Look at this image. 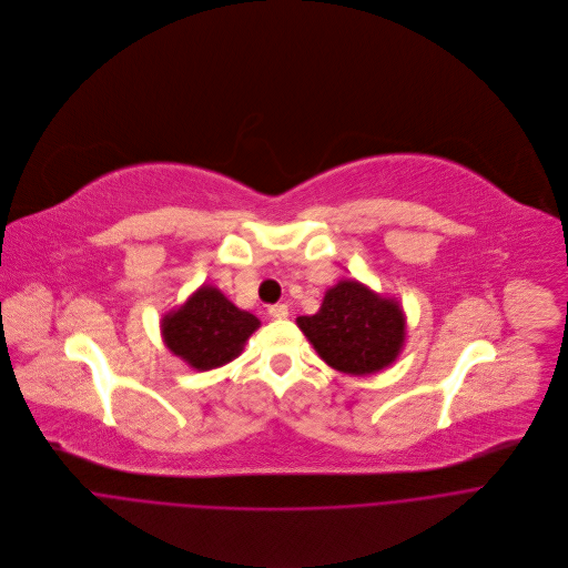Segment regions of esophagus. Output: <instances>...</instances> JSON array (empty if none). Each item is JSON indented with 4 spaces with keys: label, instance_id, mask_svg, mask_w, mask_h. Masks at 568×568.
I'll list each match as a JSON object with an SVG mask.
<instances>
[{
    "label": "esophagus",
    "instance_id": "esophagus-1",
    "mask_svg": "<svg viewBox=\"0 0 568 568\" xmlns=\"http://www.w3.org/2000/svg\"><path fill=\"white\" fill-rule=\"evenodd\" d=\"M267 312H270V316H272V318H278V321L290 316V310H287V305H285V303H276V305H272Z\"/></svg>",
    "mask_w": 568,
    "mask_h": 568
}]
</instances>
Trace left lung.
Instances as JSON below:
<instances>
[{
	"mask_svg": "<svg viewBox=\"0 0 568 568\" xmlns=\"http://www.w3.org/2000/svg\"><path fill=\"white\" fill-rule=\"evenodd\" d=\"M296 325L329 367L352 376L390 367L408 332L402 303L356 278L332 285L318 312L298 316Z\"/></svg>",
	"mask_w": 568,
	"mask_h": 568,
	"instance_id": "8db88e82",
	"label": "left lung"
}]
</instances>
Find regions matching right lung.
Masks as SVG:
<instances>
[{
  "instance_id": "add662e5",
  "label": "right lung",
  "mask_w": 568,
  "mask_h": 568,
  "mask_svg": "<svg viewBox=\"0 0 568 568\" xmlns=\"http://www.w3.org/2000/svg\"><path fill=\"white\" fill-rule=\"evenodd\" d=\"M261 321L236 307L216 285L203 283L184 303L160 318L166 349L199 372L216 369L241 356Z\"/></svg>"
}]
</instances>
